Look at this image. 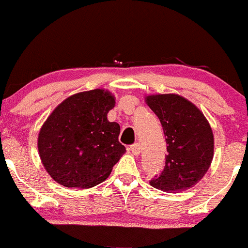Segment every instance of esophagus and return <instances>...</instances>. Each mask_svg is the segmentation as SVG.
<instances>
[{
    "label": "esophagus",
    "mask_w": 248,
    "mask_h": 248,
    "mask_svg": "<svg viewBox=\"0 0 248 248\" xmlns=\"http://www.w3.org/2000/svg\"><path fill=\"white\" fill-rule=\"evenodd\" d=\"M129 150L134 154V155H139V154L141 153V146L139 143H134L129 147Z\"/></svg>",
    "instance_id": "1"
}]
</instances>
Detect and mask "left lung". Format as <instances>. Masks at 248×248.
<instances>
[{
	"label": "left lung",
	"mask_w": 248,
	"mask_h": 248,
	"mask_svg": "<svg viewBox=\"0 0 248 248\" xmlns=\"http://www.w3.org/2000/svg\"><path fill=\"white\" fill-rule=\"evenodd\" d=\"M146 102L160 119L167 142L166 166L149 182L167 192L184 191L198 183L213 158V133L203 113L177 94L148 95Z\"/></svg>",
	"instance_id": "8db88e82"
}]
</instances>
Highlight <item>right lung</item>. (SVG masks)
I'll return each mask as SVG.
<instances>
[{
  "instance_id": "add662e5",
  "label": "right lung",
  "mask_w": 248,
  "mask_h": 248,
  "mask_svg": "<svg viewBox=\"0 0 248 248\" xmlns=\"http://www.w3.org/2000/svg\"><path fill=\"white\" fill-rule=\"evenodd\" d=\"M108 91L80 92L65 99L44 122L38 135L43 166L57 183L88 189L104 182L126 152L120 126L107 120L114 107Z\"/></svg>"
}]
</instances>
